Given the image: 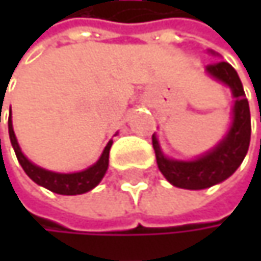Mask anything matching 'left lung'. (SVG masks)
I'll return each instance as SVG.
<instances>
[{"label": "left lung", "instance_id": "obj_1", "mask_svg": "<svg viewBox=\"0 0 261 261\" xmlns=\"http://www.w3.org/2000/svg\"><path fill=\"white\" fill-rule=\"evenodd\" d=\"M205 71L210 77L227 84L236 98L233 122L225 137L204 155L195 160L182 162L168 159L162 152L155 134H152V146L160 172L172 186L189 190L207 189L231 177L242 165L251 140L249 104L236 69L230 63L222 60L208 65Z\"/></svg>", "mask_w": 261, "mask_h": 261}]
</instances>
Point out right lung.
<instances>
[{
	"instance_id": "right-lung-1",
	"label": "right lung",
	"mask_w": 261,
	"mask_h": 261,
	"mask_svg": "<svg viewBox=\"0 0 261 261\" xmlns=\"http://www.w3.org/2000/svg\"><path fill=\"white\" fill-rule=\"evenodd\" d=\"M9 136H10V142H12V146L15 149V154L18 157V162L21 163L27 175L36 184H39V186H42V187L54 192V193H59V195L86 193V192L92 190L93 187H96L107 172L109 154H110V148H112L113 140H110L107 143L99 160L95 165H92L90 168L80 171V172H72V174H60V172H53V171H46L43 168L36 166L22 154L19 143L16 140L15 131H13L12 116H9Z\"/></svg>"
}]
</instances>
